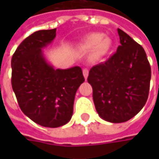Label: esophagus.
Returning a JSON list of instances; mask_svg holds the SVG:
<instances>
[{
  "mask_svg": "<svg viewBox=\"0 0 159 159\" xmlns=\"http://www.w3.org/2000/svg\"><path fill=\"white\" fill-rule=\"evenodd\" d=\"M83 75H84V78L86 80L88 78V76H89V69H87V68L83 69Z\"/></svg>",
  "mask_w": 159,
  "mask_h": 159,
  "instance_id": "obj_1",
  "label": "esophagus"
}]
</instances>
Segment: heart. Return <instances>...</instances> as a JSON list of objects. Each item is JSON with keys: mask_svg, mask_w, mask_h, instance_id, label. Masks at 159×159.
<instances>
[{"mask_svg": "<svg viewBox=\"0 0 159 159\" xmlns=\"http://www.w3.org/2000/svg\"><path fill=\"white\" fill-rule=\"evenodd\" d=\"M111 45L112 42L110 38H103V34L101 33H94L87 35L83 39L80 48L86 52H91L95 49L96 55L102 57L110 51Z\"/></svg>", "mask_w": 159, "mask_h": 159, "instance_id": "obj_1", "label": "heart"}]
</instances>
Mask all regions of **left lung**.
<instances>
[{"instance_id":"left-lung-1","label":"left lung","mask_w":159,"mask_h":159,"mask_svg":"<svg viewBox=\"0 0 159 159\" xmlns=\"http://www.w3.org/2000/svg\"><path fill=\"white\" fill-rule=\"evenodd\" d=\"M120 45L104 63L94 65L88 81L102 119L122 123L134 117L145 105L150 90L151 70L143 48L118 29Z\"/></svg>"}]
</instances>
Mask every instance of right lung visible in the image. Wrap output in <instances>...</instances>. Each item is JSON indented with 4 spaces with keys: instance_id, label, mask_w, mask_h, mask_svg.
Segmentation results:
<instances>
[{
    "instance_id": "1",
    "label": "right lung",
    "mask_w": 159,
    "mask_h": 159,
    "mask_svg": "<svg viewBox=\"0 0 159 159\" xmlns=\"http://www.w3.org/2000/svg\"><path fill=\"white\" fill-rule=\"evenodd\" d=\"M57 28L37 31L23 40L11 59V84L19 107L29 119L45 127L67 124L74 98L84 82L81 68L55 69L44 48L53 42Z\"/></svg>"
}]
</instances>
